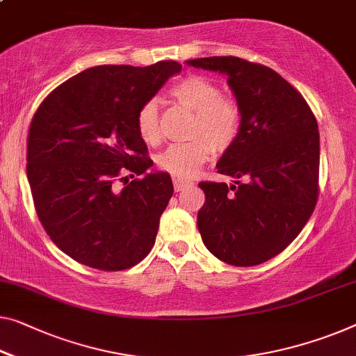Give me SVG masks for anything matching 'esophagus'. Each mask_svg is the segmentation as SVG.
Returning <instances> with one entry per match:
<instances>
[{"instance_id": "1", "label": "esophagus", "mask_w": 356, "mask_h": 356, "mask_svg": "<svg viewBox=\"0 0 356 356\" xmlns=\"http://www.w3.org/2000/svg\"><path fill=\"white\" fill-rule=\"evenodd\" d=\"M190 185H193L192 180H187V179H179V177H174V188H176V192H182L184 188L190 187Z\"/></svg>"}]
</instances>
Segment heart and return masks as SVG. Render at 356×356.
<instances>
[{
	"instance_id": "obj_1",
	"label": "heart",
	"mask_w": 356,
	"mask_h": 356,
	"mask_svg": "<svg viewBox=\"0 0 356 356\" xmlns=\"http://www.w3.org/2000/svg\"><path fill=\"white\" fill-rule=\"evenodd\" d=\"M171 97L182 107L196 111L193 137L203 139L168 147L158 156V164L174 177H193L209 160L211 150L222 153L233 145L240 134L241 113L236 102L222 95L219 84L201 75H190L179 81L171 89ZM137 129L148 144L161 139L156 100H148L139 110Z\"/></svg>"
}]
</instances>
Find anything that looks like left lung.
Wrapping results in <instances>:
<instances>
[{
	"label": "left lung",
	"mask_w": 356,
	"mask_h": 356,
	"mask_svg": "<svg viewBox=\"0 0 356 356\" xmlns=\"http://www.w3.org/2000/svg\"><path fill=\"white\" fill-rule=\"evenodd\" d=\"M227 78L241 113L240 134L217 161L235 180L200 182L204 246L222 262L252 267L296 240L315 209L320 132L305 99L272 68L238 57L185 62Z\"/></svg>",
	"instance_id": "left-lung-1"
}]
</instances>
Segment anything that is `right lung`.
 <instances>
[{"label": "right lung", "instance_id": "1", "mask_svg": "<svg viewBox=\"0 0 356 356\" xmlns=\"http://www.w3.org/2000/svg\"><path fill=\"white\" fill-rule=\"evenodd\" d=\"M180 70L174 60L91 67L36 110L26 177L46 233L73 261L118 272L139 264L155 245L174 187L168 172L150 171L137 115ZM126 170L140 179L122 178Z\"/></svg>", "mask_w": 356, "mask_h": 356}]
</instances>
